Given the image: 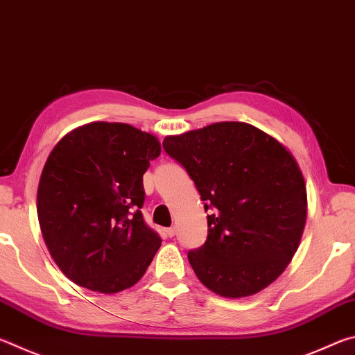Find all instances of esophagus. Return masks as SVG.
I'll return each mask as SVG.
<instances>
[{"label": "esophagus", "instance_id": "obj_1", "mask_svg": "<svg viewBox=\"0 0 355 355\" xmlns=\"http://www.w3.org/2000/svg\"><path fill=\"white\" fill-rule=\"evenodd\" d=\"M166 233H167V236L169 238H172V236H175V233H177V228L175 227H169L166 230Z\"/></svg>", "mask_w": 355, "mask_h": 355}]
</instances>
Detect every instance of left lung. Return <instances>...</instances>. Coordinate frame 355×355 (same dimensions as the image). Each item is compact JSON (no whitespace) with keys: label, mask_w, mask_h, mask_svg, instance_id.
I'll use <instances>...</instances> for the list:
<instances>
[{"label":"left lung","mask_w":355,"mask_h":355,"mask_svg":"<svg viewBox=\"0 0 355 355\" xmlns=\"http://www.w3.org/2000/svg\"><path fill=\"white\" fill-rule=\"evenodd\" d=\"M166 153L194 182L208 236L188 260L208 290L252 296L285 271L307 219V191L293 155L244 122H219L167 136Z\"/></svg>","instance_id":"8db88e82"}]
</instances>
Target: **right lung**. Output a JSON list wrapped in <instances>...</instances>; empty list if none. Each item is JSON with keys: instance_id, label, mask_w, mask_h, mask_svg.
<instances>
[{"instance_id": "1", "label": "right lung", "mask_w": 355, "mask_h": 355, "mask_svg": "<svg viewBox=\"0 0 355 355\" xmlns=\"http://www.w3.org/2000/svg\"><path fill=\"white\" fill-rule=\"evenodd\" d=\"M159 153L153 135L117 122L84 125L53 148L37 214L53 260L71 282L112 294L146 274L161 238L141 213L142 175Z\"/></svg>"}]
</instances>
